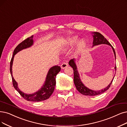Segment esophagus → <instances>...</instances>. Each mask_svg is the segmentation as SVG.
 Returning a JSON list of instances; mask_svg holds the SVG:
<instances>
[{
	"label": "esophagus",
	"instance_id": "esophagus-1",
	"mask_svg": "<svg viewBox=\"0 0 127 127\" xmlns=\"http://www.w3.org/2000/svg\"><path fill=\"white\" fill-rule=\"evenodd\" d=\"M67 67H68V64L66 63H63L62 64V65H61V68L63 69H64L65 68H67Z\"/></svg>",
	"mask_w": 127,
	"mask_h": 127
}]
</instances>
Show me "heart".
Returning a JSON list of instances; mask_svg holds the SVG:
<instances>
[{"label":"heart","mask_w":127,"mask_h":127,"mask_svg":"<svg viewBox=\"0 0 127 127\" xmlns=\"http://www.w3.org/2000/svg\"><path fill=\"white\" fill-rule=\"evenodd\" d=\"M78 40V37L77 36H72L68 38L67 40L66 43H65V47L67 48H69V47H71L73 46V45L77 42ZM86 46V42L85 40L83 39H81L78 42L77 49H76V53L79 54L80 53L82 50H83Z\"/></svg>","instance_id":"obj_1"}]
</instances>
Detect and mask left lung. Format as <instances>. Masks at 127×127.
<instances>
[{"label": "left lung", "mask_w": 127, "mask_h": 127, "mask_svg": "<svg viewBox=\"0 0 127 127\" xmlns=\"http://www.w3.org/2000/svg\"><path fill=\"white\" fill-rule=\"evenodd\" d=\"M92 34H93V46H96V45H100V44H107V45H110L113 50L115 59H116V53H115L114 48H113V47L112 46H111V44L109 43V42L108 41V40L104 37L103 35L101 34L100 33H99V32H93ZM69 64L73 68V71H74L73 80H74V83L75 84L76 88H77V90L81 94H82L84 95L95 96V95H99V94H100L104 93V92H105L106 91H107L110 88V85L111 84V83L113 82V81L115 77H114L112 81H111L110 83L104 90H99V91L92 90L91 89H89L87 87H86L83 84V83L82 82V81H81L80 78V75H79V74L78 72V71L77 70V65H76L75 63L74 59H72L71 60H70L69 62ZM115 69L116 70V66H115Z\"/></svg>", "instance_id": "left-lung-1"}]
</instances>
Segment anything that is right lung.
I'll return each instance as SVG.
<instances>
[{"instance_id":"1","label":"right lung","mask_w":127,"mask_h":127,"mask_svg":"<svg viewBox=\"0 0 127 127\" xmlns=\"http://www.w3.org/2000/svg\"><path fill=\"white\" fill-rule=\"evenodd\" d=\"M33 38V35L25 39L21 43H20L14 49L13 53V56L10 62V71L11 75L13 87L14 89L19 92V93L27 100L32 101V102H40V101L45 100L49 98L50 96L53 94L56 85V76L60 72L61 68L60 66H58V65H55V66L50 68L48 71L46 78V80H45L43 87L41 88V89H40L38 91L35 92L34 93L27 94L20 90L18 87L17 82L15 81L12 76V66L13 58L14 55L19 52L21 51L22 49L30 47L32 46L34 42Z\"/></svg>"}]
</instances>
